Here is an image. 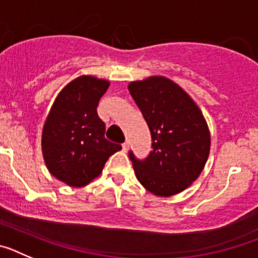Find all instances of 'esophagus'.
Returning a JSON list of instances; mask_svg holds the SVG:
<instances>
[{
    "label": "esophagus",
    "mask_w": 258,
    "mask_h": 258,
    "mask_svg": "<svg viewBox=\"0 0 258 258\" xmlns=\"http://www.w3.org/2000/svg\"><path fill=\"white\" fill-rule=\"evenodd\" d=\"M129 146L131 145H129V142L126 141L125 143H122V150H124V151H127V150H129Z\"/></svg>",
    "instance_id": "34e87169"
}]
</instances>
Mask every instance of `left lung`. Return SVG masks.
I'll use <instances>...</instances> for the list:
<instances>
[{
	"mask_svg": "<svg viewBox=\"0 0 258 258\" xmlns=\"http://www.w3.org/2000/svg\"><path fill=\"white\" fill-rule=\"evenodd\" d=\"M129 93L149 125L152 151L145 160L129 152L137 179L154 195L179 194L198 178L211 150L208 124L198 104L164 76L132 81Z\"/></svg>",
	"mask_w": 258,
	"mask_h": 258,
	"instance_id": "8db88e82",
	"label": "left lung"
}]
</instances>
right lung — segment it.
Returning a JSON list of instances; mask_svg holds the SVG:
<instances>
[{
	"label": "right lung",
	"mask_w": 258,
	"mask_h": 258,
	"mask_svg": "<svg viewBox=\"0 0 258 258\" xmlns=\"http://www.w3.org/2000/svg\"><path fill=\"white\" fill-rule=\"evenodd\" d=\"M109 81L80 76L61 89L42 129L41 147L46 168L56 179L84 187L97 178L108 157L121 146L106 140V125L97 113Z\"/></svg>",
	"instance_id": "1"
}]
</instances>
